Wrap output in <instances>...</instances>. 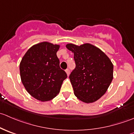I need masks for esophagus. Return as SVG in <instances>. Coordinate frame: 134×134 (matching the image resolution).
Listing matches in <instances>:
<instances>
[{
  "instance_id": "1",
  "label": "esophagus",
  "mask_w": 134,
  "mask_h": 134,
  "mask_svg": "<svg viewBox=\"0 0 134 134\" xmlns=\"http://www.w3.org/2000/svg\"><path fill=\"white\" fill-rule=\"evenodd\" d=\"M65 72H66V73H67V76L69 75V74H70V71H69V69H67L65 70Z\"/></svg>"
}]
</instances>
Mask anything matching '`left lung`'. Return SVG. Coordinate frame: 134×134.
Here are the masks:
<instances>
[{
	"label": "left lung",
	"instance_id": "8db88e82",
	"mask_svg": "<svg viewBox=\"0 0 134 134\" xmlns=\"http://www.w3.org/2000/svg\"><path fill=\"white\" fill-rule=\"evenodd\" d=\"M74 53L76 67L69 75L76 97L86 103L95 102L104 95L113 80V65L100 49L86 43L67 44Z\"/></svg>",
	"mask_w": 134,
	"mask_h": 134
}]
</instances>
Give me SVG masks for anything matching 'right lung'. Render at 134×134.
Masks as SVG:
<instances>
[{"label":"right lung","mask_w":134,"mask_h":134,"mask_svg":"<svg viewBox=\"0 0 134 134\" xmlns=\"http://www.w3.org/2000/svg\"><path fill=\"white\" fill-rule=\"evenodd\" d=\"M59 46L42 42L28 50L20 63L21 81L30 95L41 101H48L59 92L67 77L59 67L56 52Z\"/></svg>","instance_id":"right-lung-1"}]
</instances>
